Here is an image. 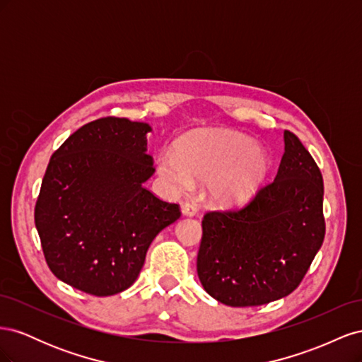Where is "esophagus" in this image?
<instances>
[{"label": "esophagus", "mask_w": 362, "mask_h": 362, "mask_svg": "<svg viewBox=\"0 0 362 362\" xmlns=\"http://www.w3.org/2000/svg\"><path fill=\"white\" fill-rule=\"evenodd\" d=\"M181 213H182V216H189V217H193V216L198 214V205L190 204V202L184 204V205H182V208H181Z\"/></svg>", "instance_id": "esophagus-1"}]
</instances>
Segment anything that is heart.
<instances>
[{"mask_svg": "<svg viewBox=\"0 0 362 362\" xmlns=\"http://www.w3.org/2000/svg\"><path fill=\"white\" fill-rule=\"evenodd\" d=\"M157 172L175 193L192 190L194 181L208 182V194L221 208H242L264 184L270 158L247 136L225 129L194 131L182 137L177 152L161 151Z\"/></svg>", "mask_w": 362, "mask_h": 362, "instance_id": "b5f03b06", "label": "heart"}]
</instances>
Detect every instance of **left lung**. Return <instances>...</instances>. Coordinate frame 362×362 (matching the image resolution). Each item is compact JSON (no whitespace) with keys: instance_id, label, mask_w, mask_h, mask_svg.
I'll use <instances>...</instances> for the list:
<instances>
[{"instance_id":"obj_1","label":"left lung","mask_w":362,"mask_h":362,"mask_svg":"<svg viewBox=\"0 0 362 362\" xmlns=\"http://www.w3.org/2000/svg\"><path fill=\"white\" fill-rule=\"evenodd\" d=\"M323 238L320 169L300 140L284 131L273 182L240 211L204 216L198 276L221 303L264 305L298 288Z\"/></svg>"}]
</instances>
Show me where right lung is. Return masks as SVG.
I'll use <instances>...</instances> for the list:
<instances>
[{
    "label": "right lung",
    "instance_id": "add662e5",
    "mask_svg": "<svg viewBox=\"0 0 362 362\" xmlns=\"http://www.w3.org/2000/svg\"><path fill=\"white\" fill-rule=\"evenodd\" d=\"M146 122L103 117L76 129L54 152L35 223L47 264L60 281L93 296L134 284L157 234L177 222V204L144 184L154 175Z\"/></svg>",
    "mask_w": 362,
    "mask_h": 362
}]
</instances>
